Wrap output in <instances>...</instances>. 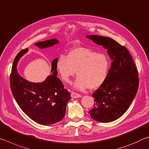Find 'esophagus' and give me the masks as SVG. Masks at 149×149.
I'll return each mask as SVG.
<instances>
[{
  "mask_svg": "<svg viewBox=\"0 0 149 149\" xmlns=\"http://www.w3.org/2000/svg\"><path fill=\"white\" fill-rule=\"evenodd\" d=\"M71 97L72 98H79V97H81L82 95L79 94V93H75V92H72L71 93Z\"/></svg>",
  "mask_w": 149,
  "mask_h": 149,
  "instance_id": "34e87169",
  "label": "esophagus"
}]
</instances>
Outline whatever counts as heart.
I'll return each instance as SVG.
<instances>
[{
  "mask_svg": "<svg viewBox=\"0 0 149 149\" xmlns=\"http://www.w3.org/2000/svg\"><path fill=\"white\" fill-rule=\"evenodd\" d=\"M110 65L107 55L85 47L72 48L67 57L60 55L56 64L61 79L67 84L71 82L77 72L79 78L74 86L79 90L100 87L107 78Z\"/></svg>",
  "mask_w": 149,
  "mask_h": 149,
  "instance_id": "b5f03b06",
  "label": "heart"
}]
</instances>
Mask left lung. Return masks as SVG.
Wrapping results in <instances>:
<instances>
[{"mask_svg":"<svg viewBox=\"0 0 149 149\" xmlns=\"http://www.w3.org/2000/svg\"><path fill=\"white\" fill-rule=\"evenodd\" d=\"M87 38L107 49L113 60L106 80L93 93L94 106L89 114L97 122H113L123 115L135 97L139 88L137 69L127 48L113 39L97 35Z\"/></svg>","mask_w":149,"mask_h":149,"instance_id":"1","label":"left lung"}]
</instances>
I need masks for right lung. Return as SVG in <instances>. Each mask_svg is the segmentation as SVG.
Listing matches in <instances>:
<instances>
[{
    "mask_svg": "<svg viewBox=\"0 0 149 149\" xmlns=\"http://www.w3.org/2000/svg\"><path fill=\"white\" fill-rule=\"evenodd\" d=\"M57 43V39H50L39 42L35 45L45 48ZM27 51L28 48L20 51L13 63L10 79L13 96L21 109L36 123L42 125L57 123L63 118L67 103L71 98L70 93L56 76L57 58L52 63V74L42 82H31L21 77L16 69L19 59Z\"/></svg>",
    "mask_w": 149,
    "mask_h": 149,
    "instance_id": "obj_1",
    "label": "right lung"
}]
</instances>
